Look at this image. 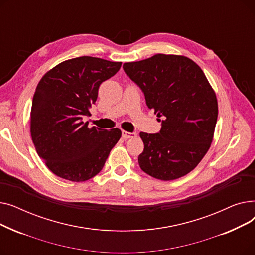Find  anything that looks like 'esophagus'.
Returning <instances> with one entry per match:
<instances>
[{"mask_svg": "<svg viewBox=\"0 0 255 255\" xmlns=\"http://www.w3.org/2000/svg\"><path fill=\"white\" fill-rule=\"evenodd\" d=\"M136 136V133L135 132H127L125 130H122V137L125 138V139H128V138H133Z\"/></svg>", "mask_w": 255, "mask_h": 255, "instance_id": "obj_1", "label": "esophagus"}]
</instances>
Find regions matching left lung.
I'll list each match as a JSON object with an SVG mask.
<instances>
[{
    "label": "left lung",
    "mask_w": 255,
    "mask_h": 255,
    "mask_svg": "<svg viewBox=\"0 0 255 255\" xmlns=\"http://www.w3.org/2000/svg\"><path fill=\"white\" fill-rule=\"evenodd\" d=\"M123 68L142 90L149 109L163 119L159 133H139L144 144L140 168L162 181L186 176L213 141L218 117L215 91L202 68L185 56L157 53L124 63Z\"/></svg>",
    "instance_id": "left-lung-1"
}]
</instances>
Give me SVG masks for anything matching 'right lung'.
Segmentation results:
<instances>
[{
  "instance_id": "add662e5",
  "label": "right lung",
  "mask_w": 255,
  "mask_h": 255,
  "mask_svg": "<svg viewBox=\"0 0 255 255\" xmlns=\"http://www.w3.org/2000/svg\"><path fill=\"white\" fill-rule=\"evenodd\" d=\"M121 65L84 56L58 64L40 79L30 114L31 135L37 154L56 176L72 182L95 177L121 138L118 128L107 131L84 122L99 86Z\"/></svg>"
}]
</instances>
